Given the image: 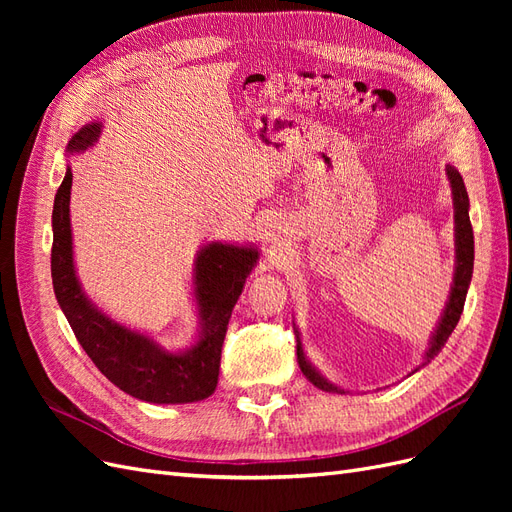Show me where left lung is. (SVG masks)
<instances>
[{
  "instance_id": "left-lung-1",
  "label": "left lung",
  "mask_w": 512,
  "mask_h": 512,
  "mask_svg": "<svg viewBox=\"0 0 512 512\" xmlns=\"http://www.w3.org/2000/svg\"><path fill=\"white\" fill-rule=\"evenodd\" d=\"M446 177H448V185H451V196H453V218H455V271H453V284H451V292H448L446 305L440 314V320L433 329L427 350L423 354V363L418 365L416 369L410 371V376L416 374L418 369H423L425 365H429L436 356L442 352L444 344L448 342V337L455 331L457 322L461 318L463 312V303H466V294L472 282V271H474V235H472V224H470V198L466 192V185H463V179L459 175V170L451 164H446ZM292 329L294 335H297V361L299 367L303 371V376L312 382L314 386H318L320 391L327 393H350L344 391L342 386L333 384L327 376L320 374V369L309 361V356L303 348L301 342V331L297 327V322L292 320Z\"/></svg>"
}]
</instances>
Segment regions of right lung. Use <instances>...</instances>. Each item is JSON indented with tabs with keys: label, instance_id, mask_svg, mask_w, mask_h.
<instances>
[{
	"label": "right lung",
	"instance_id": "1",
	"mask_svg": "<svg viewBox=\"0 0 512 512\" xmlns=\"http://www.w3.org/2000/svg\"><path fill=\"white\" fill-rule=\"evenodd\" d=\"M102 130V121L85 123L68 141L66 156H79L94 147ZM70 192L68 164L53 203L51 277L61 312L89 359L123 393L147 404H192L213 395L228 320L260 258L258 245L228 241L200 245L192 267L196 335L190 346L166 348L151 333L115 320L87 297L74 265Z\"/></svg>",
	"mask_w": 512,
	"mask_h": 512
}]
</instances>
